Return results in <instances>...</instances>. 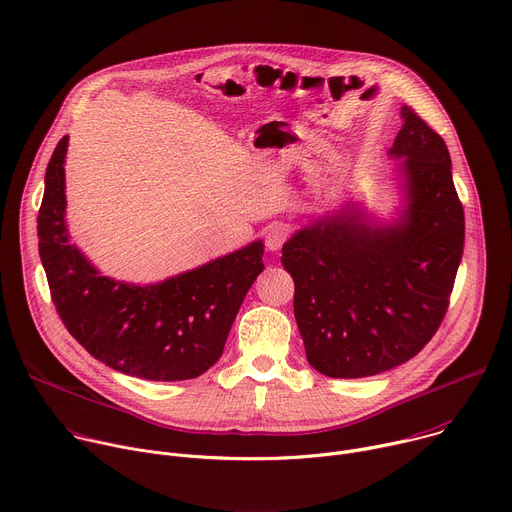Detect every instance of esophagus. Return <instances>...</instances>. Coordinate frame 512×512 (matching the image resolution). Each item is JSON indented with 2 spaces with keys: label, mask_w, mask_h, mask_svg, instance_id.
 <instances>
[{
  "label": "esophagus",
  "mask_w": 512,
  "mask_h": 512,
  "mask_svg": "<svg viewBox=\"0 0 512 512\" xmlns=\"http://www.w3.org/2000/svg\"><path fill=\"white\" fill-rule=\"evenodd\" d=\"M287 237H289V229L285 225H279V223L271 225L265 235V245L269 251H279L287 241Z\"/></svg>",
  "instance_id": "34e87169"
}]
</instances>
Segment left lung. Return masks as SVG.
<instances>
[{
  "mask_svg": "<svg viewBox=\"0 0 512 512\" xmlns=\"http://www.w3.org/2000/svg\"><path fill=\"white\" fill-rule=\"evenodd\" d=\"M389 158L399 204L389 221L346 200L291 235L281 265L312 367L373 377L413 358L440 328L464 253V208L446 141L407 105Z\"/></svg>",
  "mask_w": 512,
  "mask_h": 512,
  "instance_id": "8db88e82",
  "label": "left lung"
}]
</instances>
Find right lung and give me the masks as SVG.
I'll return each instance as SVG.
<instances>
[{
  "mask_svg": "<svg viewBox=\"0 0 512 512\" xmlns=\"http://www.w3.org/2000/svg\"><path fill=\"white\" fill-rule=\"evenodd\" d=\"M64 135L48 162L38 249L66 330L107 367L148 381H186L221 358L249 287L263 271V241L158 283L103 275L70 243Z\"/></svg>",
  "mask_w": 512,
  "mask_h": 512,
  "instance_id": "obj_1",
  "label": "right lung"
}]
</instances>
